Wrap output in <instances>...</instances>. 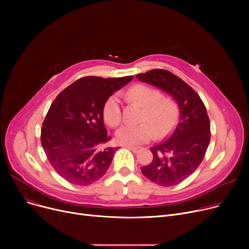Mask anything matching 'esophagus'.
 Segmentation results:
<instances>
[{
	"instance_id": "esophagus-1",
	"label": "esophagus",
	"mask_w": 249,
	"mask_h": 249,
	"mask_svg": "<svg viewBox=\"0 0 249 249\" xmlns=\"http://www.w3.org/2000/svg\"><path fill=\"white\" fill-rule=\"evenodd\" d=\"M126 147L128 149H130L131 151H133L134 153H137L138 151H140L142 148L141 147H137V146H130V145H126Z\"/></svg>"
}]
</instances>
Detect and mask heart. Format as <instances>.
Wrapping results in <instances>:
<instances>
[{
  "instance_id": "1",
  "label": "heart",
  "mask_w": 249,
  "mask_h": 249,
  "mask_svg": "<svg viewBox=\"0 0 249 249\" xmlns=\"http://www.w3.org/2000/svg\"><path fill=\"white\" fill-rule=\"evenodd\" d=\"M156 89L145 85H135L126 91L127 99L143 108L138 125H127L118 130L116 140L123 145H138L155 138H163L175 127L178 108L177 103ZM104 121L112 128L120 125L122 109L117 95L110 96L103 105Z\"/></svg>"
}]
</instances>
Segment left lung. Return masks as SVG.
<instances>
[{
	"instance_id": "obj_1",
	"label": "left lung",
	"mask_w": 249,
	"mask_h": 249,
	"mask_svg": "<svg viewBox=\"0 0 249 249\" xmlns=\"http://www.w3.org/2000/svg\"><path fill=\"white\" fill-rule=\"evenodd\" d=\"M175 98L179 119L166 140L150 148L153 160L141 167L143 176L162 187L176 186L201 164L211 139L210 120L200 96L187 83L165 70H151L136 75Z\"/></svg>"
}]
</instances>
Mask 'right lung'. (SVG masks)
I'll list each match as a JSON object with an SVG mask.
<instances>
[{
	"mask_svg": "<svg viewBox=\"0 0 249 249\" xmlns=\"http://www.w3.org/2000/svg\"><path fill=\"white\" fill-rule=\"evenodd\" d=\"M133 80L85 76L52 102L41 128V144L51 166L65 180L88 186L100 179L112 162L117 147L104 126L103 105Z\"/></svg>",
	"mask_w": 249,
	"mask_h": 249,
	"instance_id": "1",
	"label": "right lung"
}]
</instances>
